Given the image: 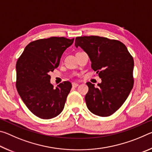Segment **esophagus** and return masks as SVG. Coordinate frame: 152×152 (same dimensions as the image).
<instances>
[{"mask_svg": "<svg viewBox=\"0 0 152 152\" xmlns=\"http://www.w3.org/2000/svg\"><path fill=\"white\" fill-rule=\"evenodd\" d=\"M79 85V84L78 83H76V82H73L72 83V86L73 87H77Z\"/></svg>", "mask_w": 152, "mask_h": 152, "instance_id": "esophagus-1", "label": "esophagus"}]
</instances>
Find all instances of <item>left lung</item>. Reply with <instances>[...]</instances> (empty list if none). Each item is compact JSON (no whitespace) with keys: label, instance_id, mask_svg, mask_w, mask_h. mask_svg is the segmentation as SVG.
Masks as SVG:
<instances>
[{"label":"left lung","instance_id":"obj_1","mask_svg":"<svg viewBox=\"0 0 152 152\" xmlns=\"http://www.w3.org/2000/svg\"><path fill=\"white\" fill-rule=\"evenodd\" d=\"M75 46L88 54L92 69L102 80L98 87L86 83V106L98 116H110L122 106L133 88V58L122 42L107 37H78Z\"/></svg>","mask_w":152,"mask_h":152}]
</instances>
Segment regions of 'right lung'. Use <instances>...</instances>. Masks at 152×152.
<instances>
[{"instance_id":"obj_1","label":"right lung","mask_w":152,"mask_h":152,"mask_svg":"<svg viewBox=\"0 0 152 152\" xmlns=\"http://www.w3.org/2000/svg\"><path fill=\"white\" fill-rule=\"evenodd\" d=\"M74 40L51 37L34 41L17 61V91L30 111L41 119H52L64 109L72 84L65 81L54 88L50 73L58 68L61 55Z\"/></svg>"}]
</instances>
